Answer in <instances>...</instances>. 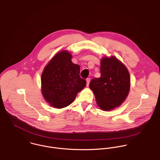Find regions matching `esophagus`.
Here are the masks:
<instances>
[{"instance_id": "obj_1", "label": "esophagus", "mask_w": 160, "mask_h": 160, "mask_svg": "<svg viewBox=\"0 0 160 160\" xmlns=\"http://www.w3.org/2000/svg\"><path fill=\"white\" fill-rule=\"evenodd\" d=\"M86 81H87V86L88 87V86L89 85V84H90V78H87Z\"/></svg>"}]
</instances>
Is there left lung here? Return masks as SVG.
I'll list each match as a JSON object with an SVG mask.
<instances>
[{
	"instance_id": "left-lung-1",
	"label": "left lung",
	"mask_w": 160,
	"mask_h": 160,
	"mask_svg": "<svg viewBox=\"0 0 160 160\" xmlns=\"http://www.w3.org/2000/svg\"><path fill=\"white\" fill-rule=\"evenodd\" d=\"M101 77L93 78L90 88L93 92L97 105L103 110L119 107L127 97L130 77L126 67L116 57H105L101 60Z\"/></svg>"
}]
</instances>
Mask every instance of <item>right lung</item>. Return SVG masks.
<instances>
[{"instance_id": "right-lung-1", "label": "right lung", "mask_w": 160, "mask_h": 160, "mask_svg": "<svg viewBox=\"0 0 160 160\" xmlns=\"http://www.w3.org/2000/svg\"><path fill=\"white\" fill-rule=\"evenodd\" d=\"M67 51L57 53L45 67L41 77L42 92L47 102L55 108L70 105L87 82L80 76V67L72 62Z\"/></svg>"}]
</instances>
